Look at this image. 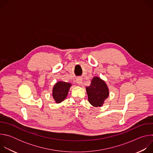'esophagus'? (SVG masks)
I'll return each mask as SVG.
<instances>
[{
    "label": "esophagus",
    "mask_w": 153,
    "mask_h": 153,
    "mask_svg": "<svg viewBox=\"0 0 153 153\" xmlns=\"http://www.w3.org/2000/svg\"><path fill=\"white\" fill-rule=\"evenodd\" d=\"M76 82L79 85H81L82 83V79L81 78H78L76 80Z\"/></svg>",
    "instance_id": "1"
}]
</instances>
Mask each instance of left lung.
Wrapping results in <instances>:
<instances>
[{"instance_id":"obj_1","label":"left lung","mask_w":153,"mask_h":153,"mask_svg":"<svg viewBox=\"0 0 153 153\" xmlns=\"http://www.w3.org/2000/svg\"><path fill=\"white\" fill-rule=\"evenodd\" d=\"M88 99L94 107H100L108 97L110 93L106 82L99 77H94L89 86L86 87Z\"/></svg>"}]
</instances>
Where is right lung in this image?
<instances>
[{
    "label": "right lung",
    "mask_w": 153,
    "mask_h": 153,
    "mask_svg": "<svg viewBox=\"0 0 153 153\" xmlns=\"http://www.w3.org/2000/svg\"><path fill=\"white\" fill-rule=\"evenodd\" d=\"M71 86V83L63 81H59L55 83L53 88L52 95L56 103H60L67 98Z\"/></svg>",
    "instance_id": "1"
}]
</instances>
